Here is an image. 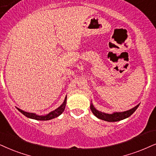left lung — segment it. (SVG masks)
I'll return each instance as SVG.
<instances>
[{
    "label": "left lung",
    "mask_w": 156,
    "mask_h": 156,
    "mask_svg": "<svg viewBox=\"0 0 156 156\" xmlns=\"http://www.w3.org/2000/svg\"><path fill=\"white\" fill-rule=\"evenodd\" d=\"M140 104H137V106H135V107H133V109L127 110V111L125 112H113L112 114H107L104 113V112L98 111L94 107V106L93 105L92 103H90V108L91 110L92 113L96 116V117L98 119L104 120L106 122H118L120 120L125 119L126 118L130 117L133 114L136 109H137Z\"/></svg>",
    "instance_id": "8db88e82"
}]
</instances>
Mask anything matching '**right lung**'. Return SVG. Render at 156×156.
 I'll return each instance as SVG.
<instances>
[{"label":"right lung","mask_w":156,"mask_h":156,"mask_svg":"<svg viewBox=\"0 0 156 156\" xmlns=\"http://www.w3.org/2000/svg\"><path fill=\"white\" fill-rule=\"evenodd\" d=\"M67 103V96L65 98V100L61 105L59 106L58 108H57L56 109H55L54 111H52L50 112L49 114H46V115H38V114H35V113H30V112H27L23 111L21 109H19L17 108L19 112H21L23 115L26 116L27 117L30 118V119H36V120H41V121H45V120H50V119H52L55 117H58L60 115L62 112H64L65 108H66V105Z\"/></svg>","instance_id":"obj_1"}]
</instances>
